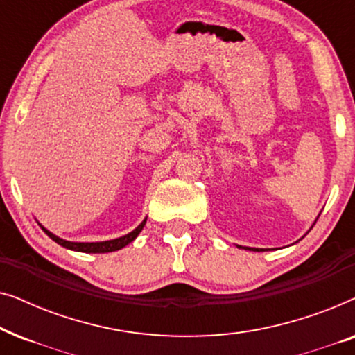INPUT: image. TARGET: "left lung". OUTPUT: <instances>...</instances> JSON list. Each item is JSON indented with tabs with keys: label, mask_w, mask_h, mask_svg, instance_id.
I'll return each mask as SVG.
<instances>
[{
	"label": "left lung",
	"mask_w": 355,
	"mask_h": 355,
	"mask_svg": "<svg viewBox=\"0 0 355 355\" xmlns=\"http://www.w3.org/2000/svg\"><path fill=\"white\" fill-rule=\"evenodd\" d=\"M247 250H252V249H249V247H247Z\"/></svg>",
	"instance_id": "8db88e82"
}]
</instances>
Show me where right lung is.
Listing matches in <instances>:
<instances>
[{"instance_id": "add662e5", "label": "right lung", "mask_w": 355, "mask_h": 355, "mask_svg": "<svg viewBox=\"0 0 355 355\" xmlns=\"http://www.w3.org/2000/svg\"><path fill=\"white\" fill-rule=\"evenodd\" d=\"M145 221H147V218H145V220L140 223V225L135 227L132 232H129V234H125L123 237H118V239L103 241V242H71V241H64V239H61V237L53 234V232L45 230V227H43L42 225L40 226H42V230L45 231L46 234L56 242V244L66 247V249H71V250H76V252H85V254H106V252L119 250L128 244H130V242H132L135 237L139 236V232L144 230Z\"/></svg>"}]
</instances>
